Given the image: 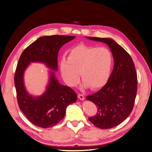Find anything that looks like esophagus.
Here are the masks:
<instances>
[{"label":"esophagus","mask_w":152,"mask_h":152,"mask_svg":"<svg viewBox=\"0 0 152 152\" xmlns=\"http://www.w3.org/2000/svg\"><path fill=\"white\" fill-rule=\"evenodd\" d=\"M78 98H79L80 100H84V99H85L84 94H78Z\"/></svg>","instance_id":"obj_1"}]
</instances>
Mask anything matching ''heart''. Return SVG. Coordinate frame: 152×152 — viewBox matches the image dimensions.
Returning a JSON list of instances; mask_svg holds the SVG:
<instances>
[{
    "label": "heart",
    "instance_id": "b5f03b06",
    "mask_svg": "<svg viewBox=\"0 0 152 152\" xmlns=\"http://www.w3.org/2000/svg\"><path fill=\"white\" fill-rule=\"evenodd\" d=\"M112 65V56L108 49L79 45L68 53L67 61H61L60 70L68 85L75 86L80 73L84 87L98 89L107 82Z\"/></svg>",
    "mask_w": 152,
    "mask_h": 152
}]
</instances>
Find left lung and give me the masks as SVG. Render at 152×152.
I'll return each instance as SVG.
<instances>
[{"instance_id": "1", "label": "left lung", "mask_w": 152, "mask_h": 152, "mask_svg": "<svg viewBox=\"0 0 152 152\" xmlns=\"http://www.w3.org/2000/svg\"><path fill=\"white\" fill-rule=\"evenodd\" d=\"M86 38L107 44L114 58L113 69L107 83L97 93L86 97L98 108L96 115L89 117V121L97 127L108 129L126 120L134 107L137 87L134 64L129 53L113 39Z\"/></svg>"}]
</instances>
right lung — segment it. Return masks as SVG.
Here are the masks:
<instances>
[{
    "label": "right lung",
    "instance_id": "obj_1",
    "mask_svg": "<svg viewBox=\"0 0 152 152\" xmlns=\"http://www.w3.org/2000/svg\"><path fill=\"white\" fill-rule=\"evenodd\" d=\"M75 37L58 35L41 37L21 54L15 74L18 103L26 117L36 126L49 128L56 125L65 117L68 106L76 102L77 96L70 87L59 84L50 71L46 91L38 97L32 96L25 89L24 72L31 62L44 63L57 71L59 50Z\"/></svg>",
    "mask_w": 152,
    "mask_h": 152
}]
</instances>
